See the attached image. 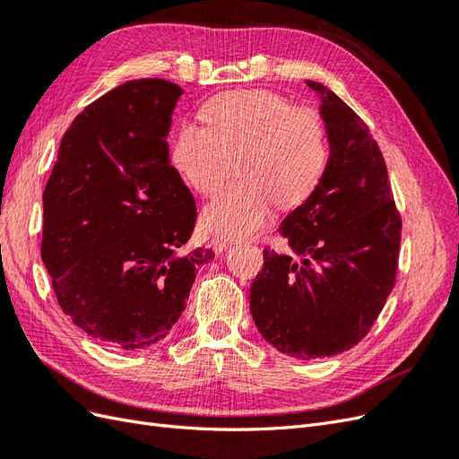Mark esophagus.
<instances>
[{
	"label": "esophagus",
	"mask_w": 459,
	"mask_h": 459,
	"mask_svg": "<svg viewBox=\"0 0 459 459\" xmlns=\"http://www.w3.org/2000/svg\"><path fill=\"white\" fill-rule=\"evenodd\" d=\"M230 247H231V241H228V239H220V238H214V239H212V248H214L216 255L226 253Z\"/></svg>",
	"instance_id": "obj_1"
}]
</instances>
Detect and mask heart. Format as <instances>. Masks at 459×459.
Instances as JSON below:
<instances>
[{
	"mask_svg": "<svg viewBox=\"0 0 459 459\" xmlns=\"http://www.w3.org/2000/svg\"><path fill=\"white\" fill-rule=\"evenodd\" d=\"M201 117L204 126L179 124L170 157L204 197L224 186L235 160L239 178L203 212L204 228L218 235L251 238L268 221L273 203H302L325 172L327 128L312 107H293L266 90H238L216 95Z\"/></svg>",
	"mask_w": 459,
	"mask_h": 459,
	"instance_id": "1",
	"label": "heart"
}]
</instances>
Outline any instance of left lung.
I'll list each match as a JSON object with an SVG mask.
<instances>
[{"mask_svg":"<svg viewBox=\"0 0 459 459\" xmlns=\"http://www.w3.org/2000/svg\"><path fill=\"white\" fill-rule=\"evenodd\" d=\"M307 84L322 101L327 166L280 226L293 255L264 248L248 295L262 337L299 359L341 354L368 335L396 281L402 231L383 152L366 122L324 84Z\"/></svg>","mask_w":459,"mask_h":459,"instance_id":"left-lung-1","label":"left lung"}]
</instances>
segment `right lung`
I'll return each instance as SVG.
<instances>
[{
    "label": "right lung",
    "instance_id": "obj_1",
    "mask_svg": "<svg viewBox=\"0 0 459 459\" xmlns=\"http://www.w3.org/2000/svg\"><path fill=\"white\" fill-rule=\"evenodd\" d=\"M182 88L142 78L88 105L63 135L44 191L41 260L73 324L115 349L169 335L211 248L166 135Z\"/></svg>",
    "mask_w": 459,
    "mask_h": 459
}]
</instances>
